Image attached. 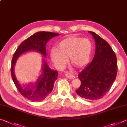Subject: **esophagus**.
<instances>
[{"label": "esophagus", "instance_id": "obj_1", "mask_svg": "<svg viewBox=\"0 0 127 127\" xmlns=\"http://www.w3.org/2000/svg\"><path fill=\"white\" fill-rule=\"evenodd\" d=\"M65 76L66 77H67V78L70 79H73L75 77L74 75H72L71 74V73L68 72H65Z\"/></svg>", "mask_w": 127, "mask_h": 127}]
</instances>
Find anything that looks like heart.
<instances>
[{
    "instance_id": "obj_1",
    "label": "heart",
    "mask_w": 127,
    "mask_h": 127,
    "mask_svg": "<svg viewBox=\"0 0 127 127\" xmlns=\"http://www.w3.org/2000/svg\"><path fill=\"white\" fill-rule=\"evenodd\" d=\"M92 43L89 39L71 36L62 40L58 48L51 51V58L57 67L62 68L67 62V58L76 67H82L89 61L92 51Z\"/></svg>"
}]
</instances>
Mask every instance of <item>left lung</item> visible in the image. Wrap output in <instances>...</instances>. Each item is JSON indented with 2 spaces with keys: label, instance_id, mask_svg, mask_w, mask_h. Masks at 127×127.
<instances>
[{
  "label": "left lung",
  "instance_id": "obj_1",
  "mask_svg": "<svg viewBox=\"0 0 127 127\" xmlns=\"http://www.w3.org/2000/svg\"><path fill=\"white\" fill-rule=\"evenodd\" d=\"M95 39L96 50L93 61L78 74L81 85L77 94L88 100L100 99L105 95L117 77V57L105 40L89 31Z\"/></svg>",
  "mask_w": 127,
  "mask_h": 127
}]
</instances>
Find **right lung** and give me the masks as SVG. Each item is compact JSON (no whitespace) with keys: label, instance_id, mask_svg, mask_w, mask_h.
Instances as JSON below:
<instances>
[{"label":"right lung","instance_id":"obj_1","mask_svg":"<svg viewBox=\"0 0 127 127\" xmlns=\"http://www.w3.org/2000/svg\"><path fill=\"white\" fill-rule=\"evenodd\" d=\"M59 33L38 32L31 35L20 44L13 56L10 72L12 80L15 86L25 98L33 101H41L47 97L53 90L55 81L57 79L58 71L51 70L43 60L42 74L34 84H27L22 86L15 77L14 66L17 60L22 53L30 51H35L46 57V44L51 38L59 35Z\"/></svg>","mask_w":127,"mask_h":127}]
</instances>
